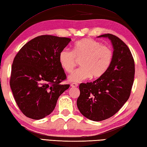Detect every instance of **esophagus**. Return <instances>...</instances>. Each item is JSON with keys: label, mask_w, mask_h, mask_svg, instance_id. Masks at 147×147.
<instances>
[{"label": "esophagus", "mask_w": 147, "mask_h": 147, "mask_svg": "<svg viewBox=\"0 0 147 147\" xmlns=\"http://www.w3.org/2000/svg\"><path fill=\"white\" fill-rule=\"evenodd\" d=\"M71 87H76L78 86V84H77V83H71Z\"/></svg>", "instance_id": "34e87169"}]
</instances>
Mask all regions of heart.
I'll return each instance as SVG.
<instances>
[{
	"instance_id": "obj_1",
	"label": "heart",
	"mask_w": 147,
	"mask_h": 147,
	"mask_svg": "<svg viewBox=\"0 0 147 147\" xmlns=\"http://www.w3.org/2000/svg\"><path fill=\"white\" fill-rule=\"evenodd\" d=\"M113 52L111 47L91 38H85L75 42L73 50L63 48L60 51L58 60L62 69L71 73L80 62V67L69 76L72 82H80L92 77L100 78L106 73L113 61Z\"/></svg>"
}]
</instances>
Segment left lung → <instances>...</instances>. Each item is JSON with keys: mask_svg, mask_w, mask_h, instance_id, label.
<instances>
[{"mask_svg": "<svg viewBox=\"0 0 147 147\" xmlns=\"http://www.w3.org/2000/svg\"><path fill=\"white\" fill-rule=\"evenodd\" d=\"M113 45V61L106 73L93 82L82 83L77 107L83 116L94 121L111 118L128 100L134 83V60L124 42L114 34H104Z\"/></svg>", "mask_w": 147, "mask_h": 147, "instance_id": "8db88e82", "label": "left lung"}]
</instances>
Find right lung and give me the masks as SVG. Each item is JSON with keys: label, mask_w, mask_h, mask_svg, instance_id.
<instances>
[{"label": "right lung", "mask_w": 147, "mask_h": 147, "mask_svg": "<svg viewBox=\"0 0 147 147\" xmlns=\"http://www.w3.org/2000/svg\"><path fill=\"white\" fill-rule=\"evenodd\" d=\"M71 38L36 36L17 53L12 63L10 87L18 108L28 118H44L52 113L60 96L70 85L58 56Z\"/></svg>", "instance_id": "add662e5"}]
</instances>
